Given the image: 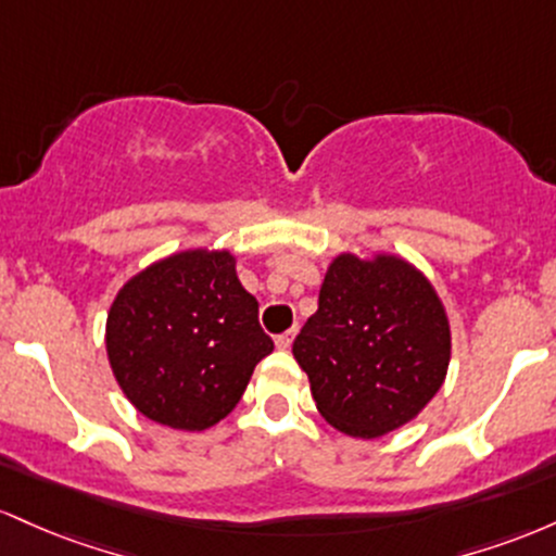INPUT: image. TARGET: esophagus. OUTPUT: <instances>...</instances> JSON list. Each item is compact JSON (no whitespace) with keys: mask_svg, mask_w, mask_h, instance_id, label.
Listing matches in <instances>:
<instances>
[{"mask_svg":"<svg viewBox=\"0 0 556 556\" xmlns=\"http://www.w3.org/2000/svg\"><path fill=\"white\" fill-rule=\"evenodd\" d=\"M294 336H296V328H291V330H286V333L276 336V346L280 349V352L291 349V344H294Z\"/></svg>","mask_w":556,"mask_h":556,"instance_id":"34e87169","label":"esophagus"}]
</instances>
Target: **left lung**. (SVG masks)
<instances>
[{"instance_id":"left-lung-1","label":"left lung","mask_w":556,"mask_h":556,"mask_svg":"<svg viewBox=\"0 0 556 556\" xmlns=\"http://www.w3.org/2000/svg\"><path fill=\"white\" fill-rule=\"evenodd\" d=\"M291 352L326 422L352 439H380L439 394L452 330L439 291L413 262L341 252Z\"/></svg>"}]
</instances>
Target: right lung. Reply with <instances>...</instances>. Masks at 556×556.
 <instances>
[{
	"instance_id": "obj_1",
	"label": "right lung",
	"mask_w": 556,
	"mask_h": 556,
	"mask_svg": "<svg viewBox=\"0 0 556 556\" xmlns=\"http://www.w3.org/2000/svg\"><path fill=\"white\" fill-rule=\"evenodd\" d=\"M228 249L167 254L121 286L104 326L117 386L149 420L204 430L233 413L273 341Z\"/></svg>"
}]
</instances>
